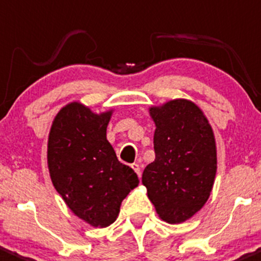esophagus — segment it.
I'll list each match as a JSON object with an SVG mask.
<instances>
[{
    "label": "esophagus",
    "instance_id": "34e87169",
    "mask_svg": "<svg viewBox=\"0 0 261 261\" xmlns=\"http://www.w3.org/2000/svg\"><path fill=\"white\" fill-rule=\"evenodd\" d=\"M132 168H133L134 172H136V173L138 174V177H141V174H142V172H141V166H139L138 163H133V165H132Z\"/></svg>",
    "mask_w": 261,
    "mask_h": 261
}]
</instances>
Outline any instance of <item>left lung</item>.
<instances>
[{
  "mask_svg": "<svg viewBox=\"0 0 261 261\" xmlns=\"http://www.w3.org/2000/svg\"><path fill=\"white\" fill-rule=\"evenodd\" d=\"M155 124V160L144 168L142 184L158 216L181 224L210 197L217 168L216 143L202 111L176 99L149 108Z\"/></svg>",
  "mask_w": 261,
  "mask_h": 261,
  "instance_id": "left-lung-1",
  "label": "left lung"
}]
</instances>
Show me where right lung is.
<instances>
[{
	"instance_id": "right-lung-1",
	"label": "right lung",
	"mask_w": 261,
	"mask_h": 261,
	"mask_svg": "<svg viewBox=\"0 0 261 261\" xmlns=\"http://www.w3.org/2000/svg\"><path fill=\"white\" fill-rule=\"evenodd\" d=\"M111 117L112 111L95 114L74 101L58 113L47 142L54 187L68 207L94 227L113 224L122 201L139 184L107 139Z\"/></svg>"
}]
</instances>
